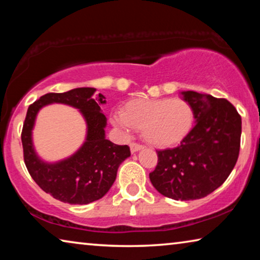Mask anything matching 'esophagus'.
I'll list each match as a JSON object with an SVG mask.
<instances>
[{
    "label": "esophagus",
    "instance_id": "1",
    "mask_svg": "<svg viewBox=\"0 0 260 260\" xmlns=\"http://www.w3.org/2000/svg\"><path fill=\"white\" fill-rule=\"evenodd\" d=\"M131 152L134 153V152H138L140 151L141 149H143V147L141 146V144H138V143H131Z\"/></svg>",
    "mask_w": 260,
    "mask_h": 260
}]
</instances>
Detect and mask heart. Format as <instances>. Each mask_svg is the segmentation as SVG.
I'll use <instances>...</instances> for the list:
<instances>
[{
    "label": "heart",
    "mask_w": 260,
    "mask_h": 260,
    "mask_svg": "<svg viewBox=\"0 0 260 260\" xmlns=\"http://www.w3.org/2000/svg\"><path fill=\"white\" fill-rule=\"evenodd\" d=\"M193 120L191 104L183 99L133 100L125 104L122 113L111 117L112 124L125 133L142 131L143 139L157 148L181 142L190 133Z\"/></svg>",
    "instance_id": "1"
}]
</instances>
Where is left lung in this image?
<instances>
[{
  "label": "left lung",
  "instance_id": "obj_1",
  "mask_svg": "<svg viewBox=\"0 0 260 260\" xmlns=\"http://www.w3.org/2000/svg\"><path fill=\"white\" fill-rule=\"evenodd\" d=\"M195 125L173 149L158 150L149 174L158 192L175 201L203 199L226 181L239 158L242 120L231 102L197 91H181Z\"/></svg>",
  "mask_w": 260,
  "mask_h": 260
}]
</instances>
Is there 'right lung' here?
<instances>
[{
    "label": "right lung",
    "mask_w": 260,
    "mask_h": 260,
    "mask_svg": "<svg viewBox=\"0 0 260 260\" xmlns=\"http://www.w3.org/2000/svg\"><path fill=\"white\" fill-rule=\"evenodd\" d=\"M90 87L74 88L65 93H49L30 104L21 132L24 160L30 177L43 191L64 203L88 204L109 191L118 167L131 156L128 146H118L105 139L107 117L101 110L102 94L93 96ZM60 103L78 108L87 125L86 140L78 150L55 163L42 161L34 149L31 131L38 111L48 104Z\"/></svg>",
    "instance_id": "add662e5"
}]
</instances>
